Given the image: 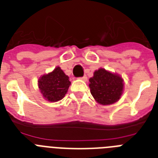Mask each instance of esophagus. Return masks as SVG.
Masks as SVG:
<instances>
[{"mask_svg":"<svg viewBox=\"0 0 158 158\" xmlns=\"http://www.w3.org/2000/svg\"><path fill=\"white\" fill-rule=\"evenodd\" d=\"M79 79H81V80H84V81H87V79H88V78H87L86 75H84L83 77H80Z\"/></svg>","mask_w":158,"mask_h":158,"instance_id":"34e87169","label":"esophagus"}]
</instances>
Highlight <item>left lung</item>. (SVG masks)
<instances>
[{
    "instance_id": "left-lung-1",
    "label": "left lung",
    "mask_w": 158,
    "mask_h": 158,
    "mask_svg": "<svg viewBox=\"0 0 158 158\" xmlns=\"http://www.w3.org/2000/svg\"><path fill=\"white\" fill-rule=\"evenodd\" d=\"M89 82L92 95L102 105H110L117 102L123 93L122 78L105 69L96 70Z\"/></svg>"
}]
</instances>
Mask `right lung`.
Here are the masks:
<instances>
[{
	"mask_svg": "<svg viewBox=\"0 0 158 158\" xmlns=\"http://www.w3.org/2000/svg\"><path fill=\"white\" fill-rule=\"evenodd\" d=\"M70 81L60 67H56L52 72L41 77L38 86L43 97L50 102L61 100L68 91Z\"/></svg>",
	"mask_w": 158,
	"mask_h": 158,
	"instance_id": "1",
	"label": "right lung"
}]
</instances>
